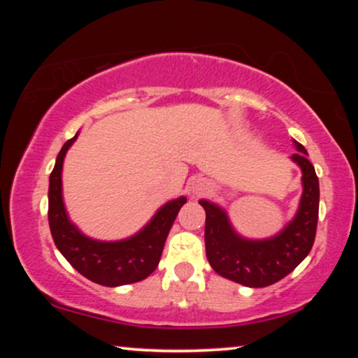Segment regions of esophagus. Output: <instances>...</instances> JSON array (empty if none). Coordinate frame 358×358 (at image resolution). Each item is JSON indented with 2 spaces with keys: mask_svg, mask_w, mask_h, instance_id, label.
<instances>
[{
  "mask_svg": "<svg viewBox=\"0 0 358 358\" xmlns=\"http://www.w3.org/2000/svg\"><path fill=\"white\" fill-rule=\"evenodd\" d=\"M190 190H192V194L195 195V197H200V195H205L208 192L210 182L203 178H197L192 180V184H190Z\"/></svg>",
  "mask_w": 358,
  "mask_h": 358,
  "instance_id": "obj_1",
  "label": "esophagus"
}]
</instances>
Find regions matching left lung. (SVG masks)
I'll use <instances>...</instances> for the list:
<instances>
[{
	"mask_svg": "<svg viewBox=\"0 0 358 358\" xmlns=\"http://www.w3.org/2000/svg\"><path fill=\"white\" fill-rule=\"evenodd\" d=\"M292 159L301 168L303 195L293 222L277 236L266 241H249L238 236L218 205L200 200L205 208V251L218 275L241 285L261 288L282 280L310 254L316 236L320 212V180L308 151L295 141Z\"/></svg>",
	"mask_w": 358,
	"mask_h": 358,
	"instance_id": "left-lung-1",
	"label": "left lung"
}]
</instances>
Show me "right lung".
<instances>
[{
	"mask_svg": "<svg viewBox=\"0 0 358 358\" xmlns=\"http://www.w3.org/2000/svg\"><path fill=\"white\" fill-rule=\"evenodd\" d=\"M62 146L48 185V224L52 238L68 262L81 275L104 287H119L143 280L158 267L166 238L185 197L171 200L158 210L153 220L124 241L102 243L86 238L66 217L62 197V168L66 151L76 140Z\"/></svg>",
	"mask_w": 358,
	"mask_h": 358,
	"instance_id": "obj_1",
	"label": "right lung"
}]
</instances>
